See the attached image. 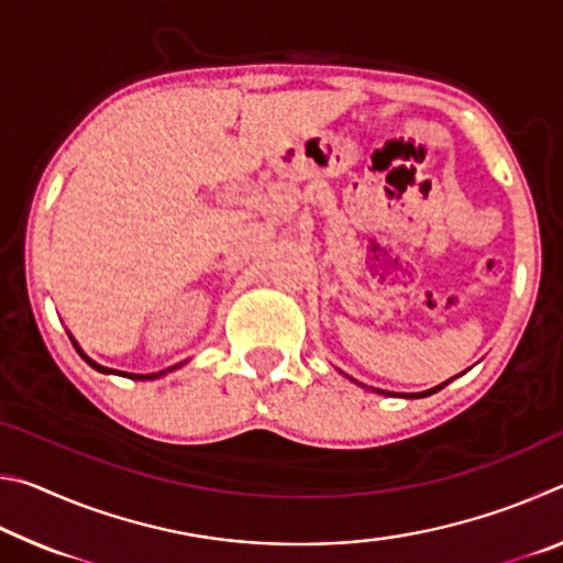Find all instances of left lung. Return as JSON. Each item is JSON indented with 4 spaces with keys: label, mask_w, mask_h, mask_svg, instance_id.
Here are the masks:
<instances>
[{
    "label": "left lung",
    "mask_w": 563,
    "mask_h": 563,
    "mask_svg": "<svg viewBox=\"0 0 563 563\" xmlns=\"http://www.w3.org/2000/svg\"><path fill=\"white\" fill-rule=\"evenodd\" d=\"M444 385H440V387H434V389H430V393H422V395H415V397H427V395H432V393H437V389H442Z\"/></svg>",
    "instance_id": "left-lung-1"
}]
</instances>
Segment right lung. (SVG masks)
I'll list each match as a JSON object with an SVG mask.
<instances>
[{
  "mask_svg": "<svg viewBox=\"0 0 563 563\" xmlns=\"http://www.w3.org/2000/svg\"><path fill=\"white\" fill-rule=\"evenodd\" d=\"M79 350V347H76ZM79 355L89 362V365L93 367V369H99V373H113V369H109V367H101V365H97V362L93 360H89L87 355H84V352L79 350ZM168 369H176V367H168ZM117 375H123V377H131V379H154V377H158V375H164V373H158V375H129V373H117Z\"/></svg>",
  "mask_w": 563,
  "mask_h": 563,
  "instance_id": "1",
  "label": "right lung"
}]
</instances>
